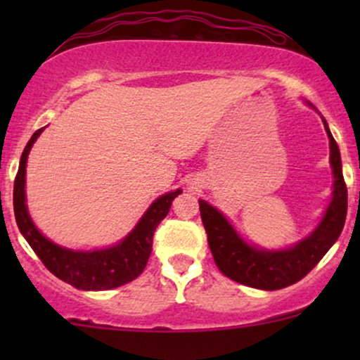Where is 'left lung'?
<instances>
[{"mask_svg": "<svg viewBox=\"0 0 360 360\" xmlns=\"http://www.w3.org/2000/svg\"><path fill=\"white\" fill-rule=\"evenodd\" d=\"M323 125L330 139V164L335 179L332 201L320 225L295 247L284 250H264L252 247L242 240L240 235L235 232L230 221L217 208L200 200L201 220L208 235L210 250L214 264L226 278L266 291L291 286L303 279L340 237L347 217V186L342 174L340 150L325 120Z\"/></svg>", "mask_w": 360, "mask_h": 360, "instance_id": "obj_1", "label": "left lung"}]
</instances>
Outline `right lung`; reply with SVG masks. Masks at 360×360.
I'll list each match as a JSON object with an SVG mask.
<instances>
[{"mask_svg": "<svg viewBox=\"0 0 360 360\" xmlns=\"http://www.w3.org/2000/svg\"><path fill=\"white\" fill-rule=\"evenodd\" d=\"M44 128L37 130L32 139L28 140L25 147L22 159H20V167L15 177L13 186V208L16 225L20 232L30 247L42 260L44 266L52 272L56 278L71 284L77 289L84 291H103V289H113L123 284L130 283L142 274L147 266V260L152 252V237L160 221L167 217L169 208L177 194L183 191H176L164 194L148 206V210L140 218L134 230L123 238L117 245L110 249L93 250V252H79L69 250L64 247L56 245V243L45 238L42 233L37 230L28 214L27 205H25V167H27V157L32 146L39 135L42 134Z\"/></svg>", "mask_w": 360, "mask_h": 360, "instance_id": "obj_1", "label": "right lung"}]
</instances>
